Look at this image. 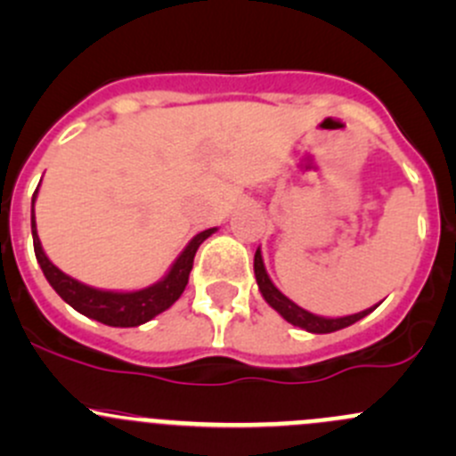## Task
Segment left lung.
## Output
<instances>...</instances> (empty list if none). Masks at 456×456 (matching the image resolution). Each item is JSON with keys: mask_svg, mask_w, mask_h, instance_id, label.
<instances>
[{"mask_svg": "<svg viewBox=\"0 0 456 456\" xmlns=\"http://www.w3.org/2000/svg\"><path fill=\"white\" fill-rule=\"evenodd\" d=\"M254 273H256L257 289H260V293H262V297H265L266 305H269L271 309L278 311V314L282 315L289 324L300 326V329L309 330V333H333V330L346 329V326L355 324V322H360L362 317H366L377 309V305H375V306H370V309L360 311V314L344 315V317H324V315H315V314H311V311L302 309V306H297L296 302L289 300V297L284 296V293L280 291L273 282H271L269 273H266V269H265V262H262L260 249H257L254 256Z\"/></svg>", "mask_w": 456, "mask_h": 456, "instance_id": "obj_1", "label": "left lung"}]
</instances>
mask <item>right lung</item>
<instances>
[{
	"mask_svg": "<svg viewBox=\"0 0 456 456\" xmlns=\"http://www.w3.org/2000/svg\"><path fill=\"white\" fill-rule=\"evenodd\" d=\"M37 191H39V187H37L35 194H32L30 227L37 262H39L45 280H48L50 287H53L54 291L61 296V300L68 302L72 309L79 311L81 315L90 317V320H96L101 322V324L108 326H121V329H127V326H141L145 324V322H150L151 317L167 311L169 306L183 296L187 282H190V271L191 266H194V256L196 251H199V247L216 232V227H211L196 233V236L187 242L185 249L181 251V256L172 262L169 271L159 280V282L150 284V287L145 289H139V291H108V289H96L90 287V284L79 282V280L63 273L57 265L50 262L44 247H41L39 236H37Z\"/></svg>",
	"mask_w": 456,
	"mask_h": 456,
	"instance_id": "1",
	"label": "right lung"
}]
</instances>
